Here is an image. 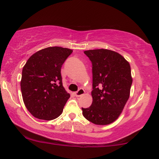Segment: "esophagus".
Returning <instances> with one entry per match:
<instances>
[{
    "mask_svg": "<svg viewBox=\"0 0 159 159\" xmlns=\"http://www.w3.org/2000/svg\"><path fill=\"white\" fill-rule=\"evenodd\" d=\"M85 93V90L83 89V88H80V89L76 91V93H75V95H76V97H80L82 96L83 94Z\"/></svg>",
    "mask_w": 159,
    "mask_h": 159,
    "instance_id": "obj_1",
    "label": "esophagus"
}]
</instances>
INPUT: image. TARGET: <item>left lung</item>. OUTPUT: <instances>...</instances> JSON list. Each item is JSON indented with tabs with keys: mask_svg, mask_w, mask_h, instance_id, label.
<instances>
[{
	"mask_svg": "<svg viewBox=\"0 0 159 159\" xmlns=\"http://www.w3.org/2000/svg\"><path fill=\"white\" fill-rule=\"evenodd\" d=\"M92 62L93 103L82 108L86 119L96 125H108L121 114L130 96L133 83L130 66L114 51H84Z\"/></svg>",
	"mask_w": 159,
	"mask_h": 159,
	"instance_id": "8db88e82",
	"label": "left lung"
}]
</instances>
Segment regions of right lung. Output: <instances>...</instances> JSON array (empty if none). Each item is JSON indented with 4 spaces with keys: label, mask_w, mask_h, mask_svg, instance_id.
<instances>
[{
    "label": "right lung",
    "mask_w": 159,
    "mask_h": 159,
    "mask_svg": "<svg viewBox=\"0 0 159 159\" xmlns=\"http://www.w3.org/2000/svg\"><path fill=\"white\" fill-rule=\"evenodd\" d=\"M72 52L57 46L44 48L32 55L23 67L21 95L34 117L50 120L62 113L70 95L63 87L61 68Z\"/></svg>",
    "instance_id": "obj_1"
}]
</instances>
